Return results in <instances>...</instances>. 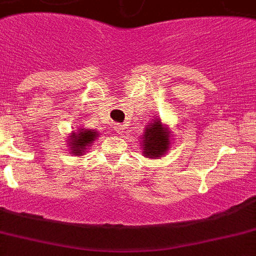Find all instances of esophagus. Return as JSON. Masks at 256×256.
<instances>
[{
	"mask_svg": "<svg viewBox=\"0 0 256 256\" xmlns=\"http://www.w3.org/2000/svg\"><path fill=\"white\" fill-rule=\"evenodd\" d=\"M115 130L119 133V134H123V133L126 132V128H124V126H122V124H116Z\"/></svg>",
	"mask_w": 256,
	"mask_h": 256,
	"instance_id": "esophagus-1",
	"label": "esophagus"
}]
</instances>
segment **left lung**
<instances>
[{
	"label": "left lung",
	"mask_w": 256,
	"mask_h": 256,
	"mask_svg": "<svg viewBox=\"0 0 256 256\" xmlns=\"http://www.w3.org/2000/svg\"><path fill=\"white\" fill-rule=\"evenodd\" d=\"M170 130L161 123V119L153 120L145 128L142 137V153L148 158H160L168 150L171 144Z\"/></svg>",
	"instance_id": "obj_1"
}]
</instances>
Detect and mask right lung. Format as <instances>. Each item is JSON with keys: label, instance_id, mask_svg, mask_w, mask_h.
Instances as JSON below:
<instances>
[{"label": "right lung", "instance_id": "obj_1", "mask_svg": "<svg viewBox=\"0 0 256 256\" xmlns=\"http://www.w3.org/2000/svg\"><path fill=\"white\" fill-rule=\"evenodd\" d=\"M98 137V132L94 130H85L80 128L77 132H72L69 136V148L73 156H82L85 149H88L92 141Z\"/></svg>", "mask_w": 256, "mask_h": 256}]
</instances>
